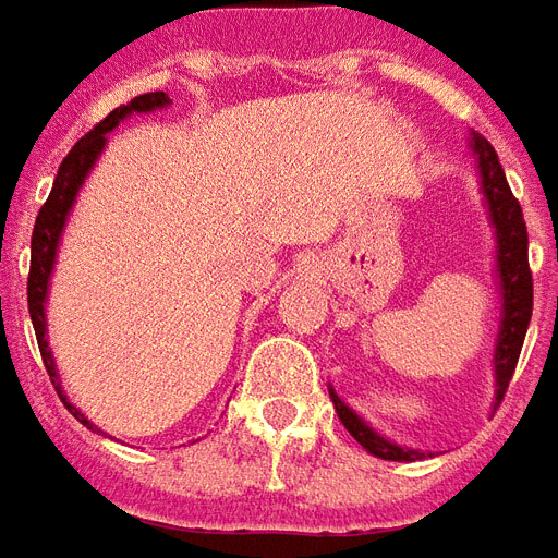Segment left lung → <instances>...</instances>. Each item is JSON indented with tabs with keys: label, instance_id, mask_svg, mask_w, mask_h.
Wrapping results in <instances>:
<instances>
[{
	"label": "left lung",
	"instance_id": "obj_1",
	"mask_svg": "<svg viewBox=\"0 0 558 558\" xmlns=\"http://www.w3.org/2000/svg\"><path fill=\"white\" fill-rule=\"evenodd\" d=\"M470 147H473L478 159L482 192H485V201H488L490 225H494V236H497V275L499 290H502V316H499L497 349H494V375H497L499 405L506 390H509L511 375H514V366H518V357H521L523 337H526V328H530L532 319L530 236H526V221H523L521 204H518V197L511 195L509 183H506L497 150L478 132H473ZM331 399L337 414H340V423L349 428V435L366 452L387 458V461H420V458H426V452H420V449L399 447V444H390L387 437L373 432L333 390Z\"/></svg>",
	"mask_w": 558,
	"mask_h": 558
}]
</instances>
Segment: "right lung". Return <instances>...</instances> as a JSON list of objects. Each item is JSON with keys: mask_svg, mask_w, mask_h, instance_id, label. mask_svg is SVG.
Returning a JSON list of instances; mask_svg holds the SVG:
<instances>
[{"mask_svg": "<svg viewBox=\"0 0 558 558\" xmlns=\"http://www.w3.org/2000/svg\"><path fill=\"white\" fill-rule=\"evenodd\" d=\"M168 94L165 90H150V94H142L135 97L121 109H114L111 114H106V121H100L88 135H82L80 142L73 144V150L64 156L59 174H56V183H52V192H49L47 204L40 206L35 221V233H32V268H28V316H32V325H35L37 349H40V357H44V366H47L49 378L59 390L61 402L68 405V411L82 426L94 428L88 416L82 414L80 408H73L68 402V396L61 390L59 373H56V361H52V352H49L47 342V313H44V304H47V290H49V275H52V266H56V251H59L61 230H64V221H68V213L76 195H80L85 177L90 174L94 162L100 159L102 147H106V135H109L123 118H130L135 111H153L165 109L168 106Z\"/></svg>", "mask_w": 558, "mask_h": 558, "instance_id": "right-lung-1", "label": "right lung"}]
</instances>
